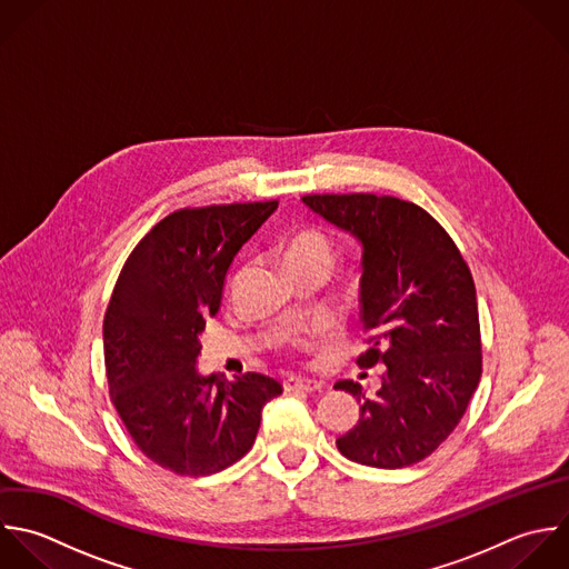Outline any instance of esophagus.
Masks as SVG:
<instances>
[{"instance_id":"1","label":"esophagus","mask_w":569,"mask_h":569,"mask_svg":"<svg viewBox=\"0 0 569 569\" xmlns=\"http://www.w3.org/2000/svg\"><path fill=\"white\" fill-rule=\"evenodd\" d=\"M286 392H319L321 383L315 379H306V377H288L283 381Z\"/></svg>"}]
</instances>
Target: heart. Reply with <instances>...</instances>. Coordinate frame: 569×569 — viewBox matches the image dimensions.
I'll list each match as a JSON object with an SVG mask.
<instances>
[{"label": "heart", "instance_id": "b5f03b06", "mask_svg": "<svg viewBox=\"0 0 569 569\" xmlns=\"http://www.w3.org/2000/svg\"><path fill=\"white\" fill-rule=\"evenodd\" d=\"M281 257L290 272L308 266H319L330 270L335 261V248L328 234H323L321 230L308 228V230H299L283 243Z\"/></svg>", "mask_w": 569, "mask_h": 569}]
</instances>
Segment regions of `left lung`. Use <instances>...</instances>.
Segmentation results:
<instances>
[{
	"label": "left lung",
	"mask_w": 569,
	"mask_h": 569,
	"mask_svg": "<svg viewBox=\"0 0 569 569\" xmlns=\"http://www.w3.org/2000/svg\"><path fill=\"white\" fill-rule=\"evenodd\" d=\"M315 214L361 243L359 303L370 348L361 368L386 366L339 452L397 470L430 457L459 426L481 381V328L468 263L450 234L417 203L377 194H308Z\"/></svg>",
	"instance_id": "left-lung-1"
}]
</instances>
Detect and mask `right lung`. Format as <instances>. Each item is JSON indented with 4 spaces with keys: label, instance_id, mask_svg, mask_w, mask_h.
I'll return each mask as SVG.
<instances>
[{
    "label": "right lung",
    "instance_id": "right-lung-1",
    "mask_svg": "<svg viewBox=\"0 0 569 569\" xmlns=\"http://www.w3.org/2000/svg\"><path fill=\"white\" fill-rule=\"evenodd\" d=\"M277 201L177 210L128 257L103 319L110 399L157 466L206 477L254 443L263 406L283 392L272 377L234 381L197 370L199 335L221 306L226 274Z\"/></svg>",
    "mask_w": 569,
    "mask_h": 569
}]
</instances>
